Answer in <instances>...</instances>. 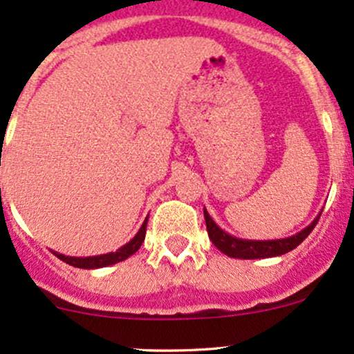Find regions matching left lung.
<instances>
[{"label":"left lung","instance_id":"8db88e82","mask_svg":"<svg viewBox=\"0 0 354 354\" xmlns=\"http://www.w3.org/2000/svg\"><path fill=\"white\" fill-rule=\"evenodd\" d=\"M203 217H205V226L209 238L212 240L214 246L217 250L224 253L227 257H233V259H267V257H276V255H284V253L291 252L296 246L301 243L306 236L313 231L315 224L319 223L320 216L310 224L308 227H305L303 231H299L295 236L284 238V240H270V241H250V240H238V238L230 236L227 233H224L212 219L207 214V210L203 209Z\"/></svg>","mask_w":354,"mask_h":354}]
</instances>
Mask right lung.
<instances>
[{
	"label": "right lung",
	"mask_w": 354,
	"mask_h": 354,
	"mask_svg": "<svg viewBox=\"0 0 354 354\" xmlns=\"http://www.w3.org/2000/svg\"><path fill=\"white\" fill-rule=\"evenodd\" d=\"M145 230H147V219L142 224L140 231L135 234L133 240L124 246H121L118 252L114 253H106V255H97V257H85V259H78V257H65L62 253H55L59 260L66 262L68 266L80 267V269H99V267H108L113 266V263L121 262V260H127L128 257L133 255L138 248H140L142 243L145 240Z\"/></svg>",
	"instance_id": "obj_1"
}]
</instances>
